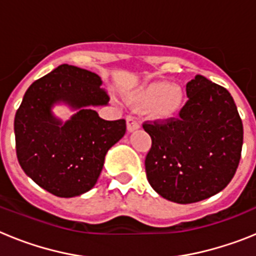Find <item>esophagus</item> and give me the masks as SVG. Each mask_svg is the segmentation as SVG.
I'll return each instance as SVG.
<instances>
[{"mask_svg":"<svg viewBox=\"0 0 256 256\" xmlns=\"http://www.w3.org/2000/svg\"><path fill=\"white\" fill-rule=\"evenodd\" d=\"M140 128V123L136 120L132 116H126V130L128 132H134Z\"/></svg>","mask_w":256,"mask_h":256,"instance_id":"obj_1","label":"esophagus"}]
</instances>
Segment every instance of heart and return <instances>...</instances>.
Instances as JSON below:
<instances>
[{
    "label": "heart",
    "mask_w": 256,
    "mask_h": 256,
    "mask_svg": "<svg viewBox=\"0 0 256 256\" xmlns=\"http://www.w3.org/2000/svg\"><path fill=\"white\" fill-rule=\"evenodd\" d=\"M136 106H150L148 114L154 120L165 122L174 118L184 102V92L170 82H152L130 94Z\"/></svg>",
    "instance_id": "obj_1"
}]
</instances>
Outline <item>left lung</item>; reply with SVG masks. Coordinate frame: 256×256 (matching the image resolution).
<instances>
[{"label": "left lung", "instance_id": "1", "mask_svg": "<svg viewBox=\"0 0 256 256\" xmlns=\"http://www.w3.org/2000/svg\"><path fill=\"white\" fill-rule=\"evenodd\" d=\"M188 101L180 118L166 124H144L152 140L144 166L162 198L192 204L227 187L238 166L244 128L226 88L202 76L187 83Z\"/></svg>", "mask_w": 256, "mask_h": 256}]
</instances>
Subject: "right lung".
I'll return each instance as SVG.
<instances>
[{
	"instance_id": "obj_1",
	"label": "right lung",
	"mask_w": 256,
	"mask_h": 256,
	"mask_svg": "<svg viewBox=\"0 0 256 256\" xmlns=\"http://www.w3.org/2000/svg\"><path fill=\"white\" fill-rule=\"evenodd\" d=\"M96 73L62 64L32 83L14 122L16 155L24 173L58 198L80 196L96 184L108 151L126 134V120H104L97 106L108 96ZM74 114L62 121L53 108Z\"/></svg>"
}]
</instances>
